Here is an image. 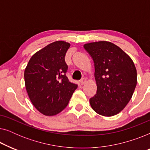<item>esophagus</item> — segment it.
I'll return each instance as SVG.
<instances>
[{"label": "esophagus", "instance_id": "obj_1", "mask_svg": "<svg viewBox=\"0 0 150 150\" xmlns=\"http://www.w3.org/2000/svg\"><path fill=\"white\" fill-rule=\"evenodd\" d=\"M86 83V79L85 78H83L81 81H80V83L81 84V85H84Z\"/></svg>", "mask_w": 150, "mask_h": 150}]
</instances>
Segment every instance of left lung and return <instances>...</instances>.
<instances>
[{
	"label": "left lung",
	"mask_w": 150,
	"mask_h": 150,
	"mask_svg": "<svg viewBox=\"0 0 150 150\" xmlns=\"http://www.w3.org/2000/svg\"><path fill=\"white\" fill-rule=\"evenodd\" d=\"M95 67L97 91L89 99L92 108L101 115H115L132 98L137 83V69L130 57L120 47L101 41L84 45Z\"/></svg>",
	"instance_id": "8db88e82"
}]
</instances>
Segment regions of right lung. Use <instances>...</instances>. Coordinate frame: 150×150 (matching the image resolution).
<instances>
[{
	"label": "right lung",
	"mask_w": 150,
	"mask_h": 150,
	"mask_svg": "<svg viewBox=\"0 0 150 150\" xmlns=\"http://www.w3.org/2000/svg\"><path fill=\"white\" fill-rule=\"evenodd\" d=\"M69 46L63 41L51 43L33 55L24 70L28 97L44 115L62 111L78 87L66 76L68 66L65 56Z\"/></svg>",
	"instance_id": "add662e5"
}]
</instances>
